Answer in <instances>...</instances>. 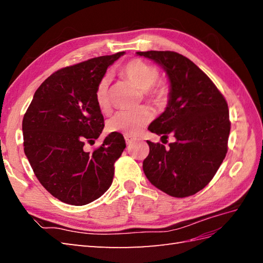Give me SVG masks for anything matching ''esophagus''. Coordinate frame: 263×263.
<instances>
[{
  "label": "esophagus",
  "instance_id": "obj_1",
  "mask_svg": "<svg viewBox=\"0 0 263 263\" xmlns=\"http://www.w3.org/2000/svg\"><path fill=\"white\" fill-rule=\"evenodd\" d=\"M124 138H125V142H126L127 146H130V144H132L133 142L136 141V138H133L131 136H124Z\"/></svg>",
  "mask_w": 263,
  "mask_h": 263
}]
</instances>
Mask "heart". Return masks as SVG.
<instances>
[{"label": "heart", "instance_id": "b5f03b06", "mask_svg": "<svg viewBox=\"0 0 263 263\" xmlns=\"http://www.w3.org/2000/svg\"><path fill=\"white\" fill-rule=\"evenodd\" d=\"M122 73L139 89L143 90V96L149 103L156 106L165 104L168 96V88L163 83L156 82L159 77L156 66L140 59H133L122 66ZM108 83V77L104 76L97 83L95 91V99L102 111H107L109 108ZM152 119V110L147 107H140L136 110H120L108 120L107 130L135 137L140 133Z\"/></svg>", "mask_w": 263, "mask_h": 263}]
</instances>
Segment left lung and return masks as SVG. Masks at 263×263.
Returning <instances> with one entry per match:
<instances>
[{
  "mask_svg": "<svg viewBox=\"0 0 263 263\" xmlns=\"http://www.w3.org/2000/svg\"><path fill=\"white\" fill-rule=\"evenodd\" d=\"M154 60L171 81L168 106L148 130L175 141H147L150 152L143 172L150 183L175 198L202 190L225 159L231 121L228 105L210 78L191 60L176 52H137Z\"/></svg>",
  "mask_w": 263,
  "mask_h": 263,
  "instance_id": "left-lung-1",
  "label": "left lung"
}]
</instances>
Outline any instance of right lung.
Here are the masks:
<instances>
[{
  "instance_id": "right-lung-1",
  "label": "right lung",
  "mask_w": 263,
  "mask_h": 263,
  "mask_svg": "<svg viewBox=\"0 0 263 263\" xmlns=\"http://www.w3.org/2000/svg\"><path fill=\"white\" fill-rule=\"evenodd\" d=\"M124 52L60 69L36 90L22 120L24 150L38 181L54 198L72 205L98 199L109 189L114 164L125 149L111 132L93 152L104 128L95 91L106 70Z\"/></svg>"
}]
</instances>
